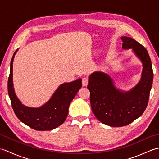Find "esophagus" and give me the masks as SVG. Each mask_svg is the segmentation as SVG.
<instances>
[{"label":"esophagus","instance_id":"obj_1","mask_svg":"<svg viewBox=\"0 0 159 159\" xmlns=\"http://www.w3.org/2000/svg\"><path fill=\"white\" fill-rule=\"evenodd\" d=\"M82 83L83 86H87L88 84V79L86 77H83L82 79Z\"/></svg>","mask_w":159,"mask_h":159}]
</instances>
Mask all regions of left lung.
<instances>
[{
    "mask_svg": "<svg viewBox=\"0 0 159 159\" xmlns=\"http://www.w3.org/2000/svg\"><path fill=\"white\" fill-rule=\"evenodd\" d=\"M121 39L122 48L133 49L143 63L141 81L130 92H123L115 87L107 74L96 72L89 76L87 86L93 114L102 123L114 127L126 126L143 113L153 81L152 66L147 50L133 38Z\"/></svg>",
    "mask_w": 159,
    "mask_h": 159,
    "instance_id": "1",
    "label": "left lung"
}]
</instances>
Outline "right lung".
I'll list each match as a JSON object with an SVG mask.
<instances>
[{"label": "right lung", "mask_w": 159, "mask_h": 159, "mask_svg": "<svg viewBox=\"0 0 159 159\" xmlns=\"http://www.w3.org/2000/svg\"><path fill=\"white\" fill-rule=\"evenodd\" d=\"M13 54L10 64L8 78V93L16 116L18 119L36 130H51L65 121L70 102L82 86V80L79 79L73 82L62 84L51 98L44 105L39 108L24 106L16 97L13 88Z\"/></svg>", "instance_id": "right-lung-1"}]
</instances>
